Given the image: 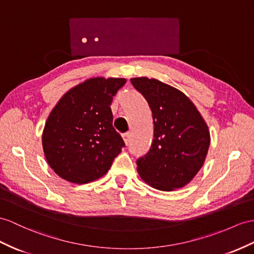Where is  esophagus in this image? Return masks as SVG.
Segmentation results:
<instances>
[{
	"label": "esophagus",
	"instance_id": "1",
	"mask_svg": "<svg viewBox=\"0 0 254 254\" xmlns=\"http://www.w3.org/2000/svg\"><path fill=\"white\" fill-rule=\"evenodd\" d=\"M129 137H130V133H129V132H126V133H124V134H123V139H124V142H125L126 144L128 143V141H129Z\"/></svg>",
	"mask_w": 254,
	"mask_h": 254
}]
</instances>
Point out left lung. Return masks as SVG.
<instances>
[{"label": "left lung", "instance_id": "1", "mask_svg": "<svg viewBox=\"0 0 254 254\" xmlns=\"http://www.w3.org/2000/svg\"><path fill=\"white\" fill-rule=\"evenodd\" d=\"M152 111L154 139L137 160L142 180L159 190H175L189 184L200 170L210 145V131L190 99L155 78H130Z\"/></svg>", "mask_w": 254, "mask_h": 254}]
</instances>
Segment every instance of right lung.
<instances>
[{"label": "right lung", "instance_id": "right-lung-1", "mask_svg": "<svg viewBox=\"0 0 254 254\" xmlns=\"http://www.w3.org/2000/svg\"><path fill=\"white\" fill-rule=\"evenodd\" d=\"M126 78L92 77L61 97L42 134L49 167L64 180L85 184L103 177L125 146L113 127L111 103Z\"/></svg>", "mask_w": 254, "mask_h": 254}]
</instances>
